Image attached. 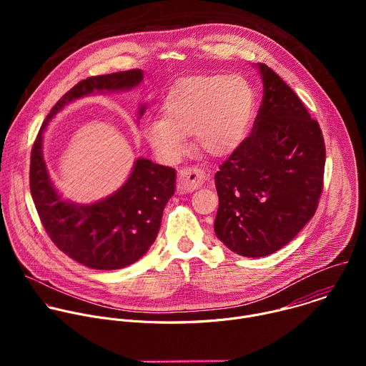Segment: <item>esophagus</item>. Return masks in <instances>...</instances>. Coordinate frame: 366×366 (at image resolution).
I'll list each match as a JSON object with an SVG mask.
<instances>
[{
	"label": "esophagus",
	"mask_w": 366,
	"mask_h": 366,
	"mask_svg": "<svg viewBox=\"0 0 366 366\" xmlns=\"http://www.w3.org/2000/svg\"><path fill=\"white\" fill-rule=\"evenodd\" d=\"M204 182H205V172L195 167H191L179 172L178 189L181 192H192L198 189Z\"/></svg>",
	"instance_id": "esophagus-1"
}]
</instances>
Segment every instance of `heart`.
Wrapping results in <instances>:
<instances>
[{
	"label": "heart",
	"mask_w": 366,
	"mask_h": 366,
	"mask_svg": "<svg viewBox=\"0 0 366 366\" xmlns=\"http://www.w3.org/2000/svg\"><path fill=\"white\" fill-rule=\"evenodd\" d=\"M256 92L242 75H201L175 82L162 102L164 117H149L142 130L161 158L174 161L185 152L187 136L213 156L234 152L249 136Z\"/></svg>",
	"instance_id": "heart-1"
}]
</instances>
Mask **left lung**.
<instances>
[{"mask_svg": "<svg viewBox=\"0 0 366 366\" xmlns=\"http://www.w3.org/2000/svg\"><path fill=\"white\" fill-rule=\"evenodd\" d=\"M256 66L264 97L252 133L214 177L216 236L246 257L280 250L315 216L326 162L319 123L280 75Z\"/></svg>", "mask_w": 366, "mask_h": 366, "instance_id": "left-lung-1", "label": "left lung"}]
</instances>
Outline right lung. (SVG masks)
Listing matches in <instances>:
<instances>
[{
	"label": "right lung",
	"instance_id": "1",
	"mask_svg": "<svg viewBox=\"0 0 366 366\" xmlns=\"http://www.w3.org/2000/svg\"><path fill=\"white\" fill-rule=\"evenodd\" d=\"M142 81L143 71L132 69L78 82L50 110L31 149L30 192L46 233L59 250L92 269H122L149 250L161 229L164 208L175 192V169L139 158L114 194L92 204L71 202L61 197L49 177L43 132L71 101L95 91H129ZM144 110L139 107V117Z\"/></svg>",
	"mask_w": 366,
	"mask_h": 366
}]
</instances>
